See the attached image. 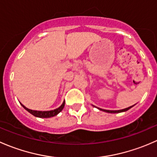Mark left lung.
I'll return each mask as SVG.
<instances>
[{"mask_svg":"<svg viewBox=\"0 0 157 157\" xmlns=\"http://www.w3.org/2000/svg\"><path fill=\"white\" fill-rule=\"evenodd\" d=\"M134 105H132V106L128 107V108H126V109H121V110H105V109H99V108H98V109H99V110H101V111H103V112H109V113H119V112H126V111H128V109L132 108V107L134 106Z\"/></svg>","mask_w":157,"mask_h":157,"instance_id":"1","label":"left lung"}]
</instances>
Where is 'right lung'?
I'll list each match as a JSON object with an SVG mask.
<instances>
[{
	"label": "right lung",
	"instance_id": "obj_1",
	"mask_svg": "<svg viewBox=\"0 0 157 157\" xmlns=\"http://www.w3.org/2000/svg\"><path fill=\"white\" fill-rule=\"evenodd\" d=\"M21 104V103H20ZM64 104H65V101H64L62 103V105H61L60 107H58V109H54V110H51V111H36V110H32V109H29L28 108H26V106L21 104L22 106L23 107L26 111L31 113L32 115H34L36 117H39V118H51V117L55 116V115H58L60 112L62 111V109H64Z\"/></svg>",
	"mask_w": 157,
	"mask_h": 157
}]
</instances>
